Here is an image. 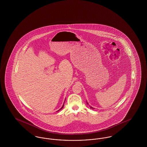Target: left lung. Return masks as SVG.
I'll return each instance as SVG.
<instances>
[{"label":"left lung","mask_w":147,"mask_h":147,"mask_svg":"<svg viewBox=\"0 0 147 147\" xmlns=\"http://www.w3.org/2000/svg\"><path fill=\"white\" fill-rule=\"evenodd\" d=\"M86 104H88V102H87V103H86ZM90 108H91V109H94V108H93V107H91V106H90Z\"/></svg>","instance_id":"obj_1"}]
</instances>
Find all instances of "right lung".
I'll list each match as a JSON object with an SVG mask.
<instances>
[{
	"instance_id": "1",
	"label": "right lung",
	"mask_w": 147,
	"mask_h": 147,
	"mask_svg": "<svg viewBox=\"0 0 147 147\" xmlns=\"http://www.w3.org/2000/svg\"><path fill=\"white\" fill-rule=\"evenodd\" d=\"M63 106H64V105H63V106H62V108H61V109H63ZM61 109H60V110H61ZM59 110H58V111H59Z\"/></svg>"
}]
</instances>
